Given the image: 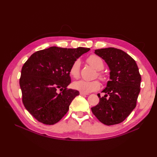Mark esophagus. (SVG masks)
<instances>
[{
	"mask_svg": "<svg viewBox=\"0 0 157 157\" xmlns=\"http://www.w3.org/2000/svg\"><path fill=\"white\" fill-rule=\"evenodd\" d=\"M80 95H82V96H86V95H88V94H86V93H84V92H80Z\"/></svg>",
	"mask_w": 157,
	"mask_h": 157,
	"instance_id": "esophagus-1",
	"label": "esophagus"
}]
</instances>
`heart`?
Listing matches in <instances>:
<instances>
[{
  "label": "heart",
  "mask_w": 157,
  "mask_h": 157,
  "mask_svg": "<svg viewBox=\"0 0 157 157\" xmlns=\"http://www.w3.org/2000/svg\"><path fill=\"white\" fill-rule=\"evenodd\" d=\"M86 62L94 67L96 71H99L97 73L98 77L102 81L107 80L106 76L99 71L103 69L104 63L102 59L96 55H91L88 57ZM80 61L78 59L75 61L70 68V74L74 78H78L80 77ZM74 88L84 93H89L96 91L100 88V83L98 80L88 81L85 80H80L73 83Z\"/></svg>",
  "instance_id": "1"
}]
</instances>
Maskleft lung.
Wrapping results in <instances>:
<instances>
[{
	"mask_svg": "<svg viewBox=\"0 0 157 157\" xmlns=\"http://www.w3.org/2000/svg\"><path fill=\"white\" fill-rule=\"evenodd\" d=\"M95 54L105 60L110 70V80L102 92L99 102L91 108L103 124L110 126L124 121L136 106L140 92L141 75L136 61L120 49L101 48Z\"/></svg>",
	"mask_w": 157,
	"mask_h": 157,
	"instance_id": "left-lung-1",
	"label": "left lung"
}]
</instances>
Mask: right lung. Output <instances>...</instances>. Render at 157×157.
Instances as JSON below:
<instances>
[{
  "mask_svg": "<svg viewBox=\"0 0 157 157\" xmlns=\"http://www.w3.org/2000/svg\"><path fill=\"white\" fill-rule=\"evenodd\" d=\"M90 50L52 46L35 52L23 65L20 79L22 101L38 121L54 124L67 113L79 95L77 90L67 88L71 81L70 68Z\"/></svg>",
  "mask_w": 157,
  "mask_h": 157,
  "instance_id": "right-lung-1",
  "label": "right lung"
}]
</instances>
